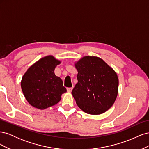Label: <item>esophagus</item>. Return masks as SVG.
I'll return each mask as SVG.
<instances>
[{
  "label": "esophagus",
  "instance_id": "34e87169",
  "mask_svg": "<svg viewBox=\"0 0 149 149\" xmlns=\"http://www.w3.org/2000/svg\"><path fill=\"white\" fill-rule=\"evenodd\" d=\"M72 89H73V87H71V88H67V91L70 93V92H71Z\"/></svg>",
  "mask_w": 149,
  "mask_h": 149
}]
</instances>
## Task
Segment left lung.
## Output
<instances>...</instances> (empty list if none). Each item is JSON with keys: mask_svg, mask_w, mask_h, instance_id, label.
I'll use <instances>...</instances> for the list:
<instances>
[{"mask_svg": "<svg viewBox=\"0 0 149 149\" xmlns=\"http://www.w3.org/2000/svg\"><path fill=\"white\" fill-rule=\"evenodd\" d=\"M78 83L72 90L76 104L86 113L105 112L118 96L119 80L113 69L100 58L84 56L75 64Z\"/></svg>", "mask_w": 149, "mask_h": 149, "instance_id": "obj_1", "label": "left lung"}]
</instances>
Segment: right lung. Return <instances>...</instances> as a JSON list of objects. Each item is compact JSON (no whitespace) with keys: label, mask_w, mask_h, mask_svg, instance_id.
Returning a JSON list of instances; mask_svg holds the SVG:
<instances>
[{"label":"right lung","mask_w":149,"mask_h":149,"mask_svg":"<svg viewBox=\"0 0 149 149\" xmlns=\"http://www.w3.org/2000/svg\"><path fill=\"white\" fill-rule=\"evenodd\" d=\"M60 63L53 56H47L31 66L22 79L21 88L30 105L40 109L55 105L66 92L61 79L54 73Z\"/></svg>","instance_id":"add662e5"}]
</instances>
